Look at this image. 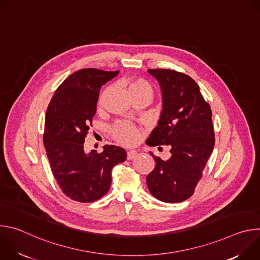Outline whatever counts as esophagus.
I'll return each mask as SVG.
<instances>
[{"label":"esophagus","mask_w":260,"mask_h":260,"mask_svg":"<svg viewBox=\"0 0 260 260\" xmlns=\"http://www.w3.org/2000/svg\"><path fill=\"white\" fill-rule=\"evenodd\" d=\"M137 151H135V150H131V151H127V156H126V158L128 159V160H131V159H133V158H135L136 156H137Z\"/></svg>","instance_id":"esophagus-1"}]
</instances>
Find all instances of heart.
Returning <instances> with one entry per match:
<instances>
[{
    "instance_id": "obj_1",
    "label": "heart",
    "mask_w": 260,
    "mask_h": 260,
    "mask_svg": "<svg viewBox=\"0 0 260 260\" xmlns=\"http://www.w3.org/2000/svg\"><path fill=\"white\" fill-rule=\"evenodd\" d=\"M128 88L132 95H136L139 93H150V94L153 93L150 83L142 78L132 79L128 83ZM109 89L110 87H107L101 94L99 100L100 105L103 104L104 99L108 93ZM111 135H112L114 140H116L118 143L125 146H131L136 144L140 138L139 129L135 125L127 122H117L116 124H114L112 128H111Z\"/></svg>"
}]
</instances>
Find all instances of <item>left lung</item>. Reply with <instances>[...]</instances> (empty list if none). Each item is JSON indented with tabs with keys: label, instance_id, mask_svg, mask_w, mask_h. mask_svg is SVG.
<instances>
[{
	"label": "left lung",
	"instance_id": "obj_1",
	"mask_svg": "<svg viewBox=\"0 0 260 260\" xmlns=\"http://www.w3.org/2000/svg\"><path fill=\"white\" fill-rule=\"evenodd\" d=\"M148 73L159 83L164 109L146 143L169 145L171 157L162 160L150 153L156 165L146 178L147 186L161 202L181 203L193 194L213 151L211 107L186 74L167 69H149Z\"/></svg>",
	"mask_w": 260,
	"mask_h": 260
}]
</instances>
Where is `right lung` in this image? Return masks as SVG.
<instances>
[{"instance_id":"1","label":"right lung","mask_w":260,"mask_h":260,"mask_svg":"<svg viewBox=\"0 0 260 260\" xmlns=\"http://www.w3.org/2000/svg\"><path fill=\"white\" fill-rule=\"evenodd\" d=\"M118 73L79 70L58 86L48 105L43 142L58 186L73 201L91 203L103 198L110 189L112 169L126 158L123 148L114 145L104 146L101 153L86 154L83 148L101 87Z\"/></svg>"}]
</instances>
